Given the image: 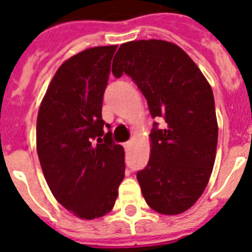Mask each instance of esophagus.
Listing matches in <instances>:
<instances>
[{
  "instance_id": "1",
  "label": "esophagus",
  "mask_w": 252,
  "mask_h": 252,
  "mask_svg": "<svg viewBox=\"0 0 252 252\" xmlns=\"http://www.w3.org/2000/svg\"><path fill=\"white\" fill-rule=\"evenodd\" d=\"M123 146H124V149H129V146H130V142H129V141H128V142H126V143H124V145H123Z\"/></svg>"
}]
</instances>
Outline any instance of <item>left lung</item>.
<instances>
[{
  "mask_svg": "<svg viewBox=\"0 0 252 252\" xmlns=\"http://www.w3.org/2000/svg\"><path fill=\"white\" fill-rule=\"evenodd\" d=\"M113 74L129 75L155 119L149 164L137 173L150 208L177 215L197 201L215 161L218 123L214 94L204 74L185 51L161 39L123 43Z\"/></svg>",
  "mask_w": 252,
  "mask_h": 252,
  "instance_id": "left-lung-1",
  "label": "left lung"
}]
</instances>
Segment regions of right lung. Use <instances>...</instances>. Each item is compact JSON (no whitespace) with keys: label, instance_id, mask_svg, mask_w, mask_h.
I'll return each mask as SVG.
<instances>
[{"label":"right lung","instance_id":"right-lung-1","mask_svg":"<svg viewBox=\"0 0 252 252\" xmlns=\"http://www.w3.org/2000/svg\"><path fill=\"white\" fill-rule=\"evenodd\" d=\"M116 47L88 48L65 61L38 111L37 152L48 187L88 220L111 211L126 170L124 149L105 133L101 114Z\"/></svg>","mask_w":252,"mask_h":252}]
</instances>
